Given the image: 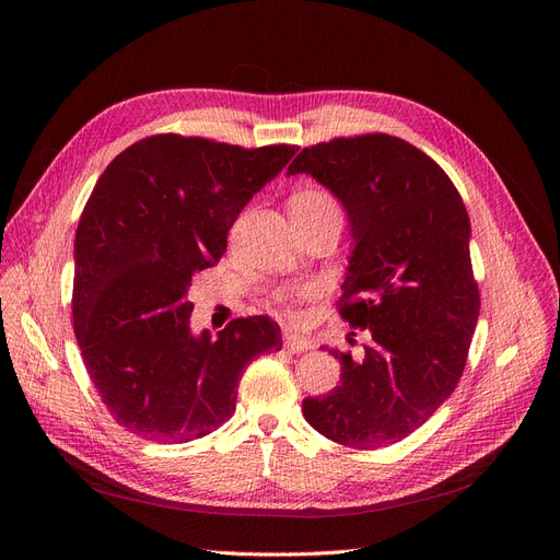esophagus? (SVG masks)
Returning <instances> with one entry per match:
<instances>
[{
	"label": "esophagus",
	"instance_id": "1",
	"mask_svg": "<svg viewBox=\"0 0 560 560\" xmlns=\"http://www.w3.org/2000/svg\"><path fill=\"white\" fill-rule=\"evenodd\" d=\"M284 348L290 350V352H306V350H311L313 348V343H311V338H306V336H299V334H284Z\"/></svg>",
	"mask_w": 560,
	"mask_h": 560
}]
</instances>
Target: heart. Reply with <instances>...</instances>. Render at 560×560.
Returning a JSON list of instances; mask_svg holds the SVG:
<instances>
[{
	"label": "heart",
	"instance_id": "heart-1",
	"mask_svg": "<svg viewBox=\"0 0 560 560\" xmlns=\"http://www.w3.org/2000/svg\"><path fill=\"white\" fill-rule=\"evenodd\" d=\"M292 210H301V212H317V210H331V212H338L341 214V208H338V202L331 194L322 191V189H303V191H296L290 200V212ZM287 303V317L292 319H299V313L290 306V299H282Z\"/></svg>",
	"mask_w": 560,
	"mask_h": 560
}]
</instances>
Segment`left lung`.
<instances>
[{
    "label": "left lung",
    "instance_id": "1",
    "mask_svg": "<svg viewBox=\"0 0 560 560\" xmlns=\"http://www.w3.org/2000/svg\"><path fill=\"white\" fill-rule=\"evenodd\" d=\"M306 173L343 202L354 249L338 313L371 331L362 358L329 350L341 385L303 399V416L336 444L381 448L416 432L460 381L479 284L467 208L428 154L385 132L306 147Z\"/></svg>",
    "mask_w": 560,
    "mask_h": 560
}]
</instances>
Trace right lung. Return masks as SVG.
<instances>
[{
	"instance_id": "1",
	"label": "right lung",
	"mask_w": 560,
	"mask_h": 560,
	"mask_svg": "<svg viewBox=\"0 0 560 560\" xmlns=\"http://www.w3.org/2000/svg\"><path fill=\"white\" fill-rule=\"evenodd\" d=\"M296 149L163 132L130 144L100 175L77 226L72 317L100 399L128 432L165 444L210 434L233 416L245 366L282 348L266 315L194 334L186 294Z\"/></svg>"
}]
</instances>
